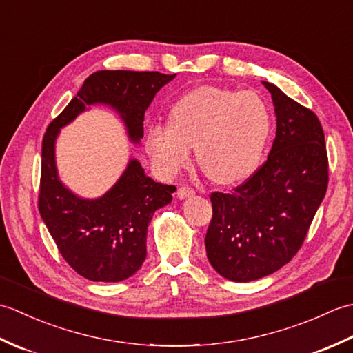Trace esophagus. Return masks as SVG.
I'll list each match as a JSON object with an SVG mask.
<instances>
[{
  "mask_svg": "<svg viewBox=\"0 0 353 353\" xmlns=\"http://www.w3.org/2000/svg\"><path fill=\"white\" fill-rule=\"evenodd\" d=\"M191 196H194V190L191 188V186H188V185L179 186V190H177V197L179 199H186V197H191Z\"/></svg>",
  "mask_w": 353,
  "mask_h": 353,
  "instance_id": "esophagus-1",
  "label": "esophagus"
}]
</instances>
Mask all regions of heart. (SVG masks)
<instances>
[{
	"mask_svg": "<svg viewBox=\"0 0 353 353\" xmlns=\"http://www.w3.org/2000/svg\"><path fill=\"white\" fill-rule=\"evenodd\" d=\"M272 133L267 104L253 92L201 86L170 112V125H153L144 147L154 167L174 176L197 147L201 171L220 185L245 181L259 167Z\"/></svg>",
	"mask_w": 353,
	"mask_h": 353,
	"instance_id": "1",
	"label": "heart"
}]
</instances>
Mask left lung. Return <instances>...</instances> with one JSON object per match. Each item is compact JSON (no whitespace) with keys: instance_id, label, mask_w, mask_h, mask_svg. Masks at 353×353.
<instances>
[{"instance_id":"1","label":"left lung","mask_w":353,"mask_h":353,"mask_svg":"<svg viewBox=\"0 0 353 353\" xmlns=\"http://www.w3.org/2000/svg\"><path fill=\"white\" fill-rule=\"evenodd\" d=\"M272 94L276 138L267 161L234 192H212L205 244L229 281L274 273L301 249L327 190L325 133L317 115L262 81Z\"/></svg>"}]
</instances>
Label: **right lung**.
<instances>
[{"label": "right lung", "instance_id": "1", "mask_svg": "<svg viewBox=\"0 0 353 353\" xmlns=\"http://www.w3.org/2000/svg\"><path fill=\"white\" fill-rule=\"evenodd\" d=\"M176 77L157 71H97L42 141L39 212L59 252L72 270L94 282H119L139 270L147 256V228L154 211L171 203L176 186L145 176L137 159L103 197L80 199L59 181L54 142L61 127L91 104L114 108L133 142L144 137V114L156 92Z\"/></svg>", "mask_w": 353, "mask_h": 353}]
</instances>
